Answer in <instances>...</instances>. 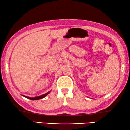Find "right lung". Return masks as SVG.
I'll return each mask as SVG.
<instances>
[{
    "label": "right lung",
    "instance_id": "right-lung-1",
    "mask_svg": "<svg viewBox=\"0 0 130 130\" xmlns=\"http://www.w3.org/2000/svg\"><path fill=\"white\" fill-rule=\"evenodd\" d=\"M50 93V91L46 93H45V94L43 95H41L40 96H37V97H34V98H30V97H28V96H24V95H22L23 96H24V97H25L26 98H28L30 100H39V99H43L44 98H45V96H46L49 93Z\"/></svg>",
    "mask_w": 130,
    "mask_h": 130
}]
</instances>
